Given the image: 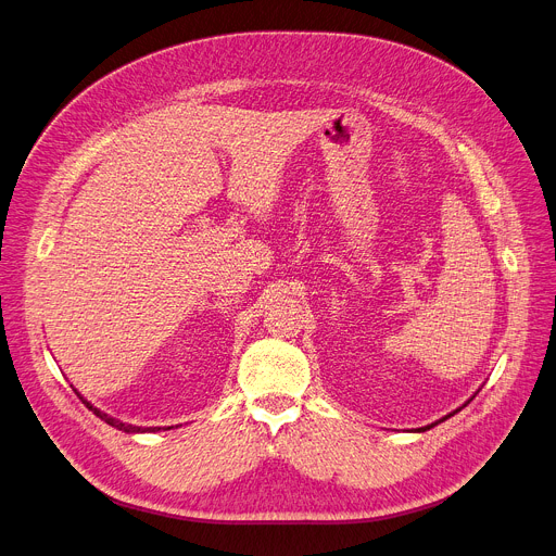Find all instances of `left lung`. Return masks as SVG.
Returning a JSON list of instances; mask_svg holds the SVG:
<instances>
[{
    "label": "left lung",
    "mask_w": 556,
    "mask_h": 556,
    "mask_svg": "<svg viewBox=\"0 0 556 556\" xmlns=\"http://www.w3.org/2000/svg\"><path fill=\"white\" fill-rule=\"evenodd\" d=\"M462 408H464V406H462ZM462 408H459V410H462ZM454 413H457V410H454ZM454 413H450V415H447V417H452V415H454ZM447 417H443V419H439V421H445V419H447ZM439 421H437V424H439ZM437 424H432V426H437ZM432 426H426V428H419V432H424V430H430V428H432Z\"/></svg>",
    "instance_id": "1"
}]
</instances>
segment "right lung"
Masks as SVG:
<instances>
[{
	"label": "right lung",
	"mask_w": 556,
	"mask_h": 556,
	"mask_svg": "<svg viewBox=\"0 0 556 556\" xmlns=\"http://www.w3.org/2000/svg\"><path fill=\"white\" fill-rule=\"evenodd\" d=\"M79 399L86 403V408L88 410H92V415H97L99 419H102V421H106L109 426H113V428H117V430H124V432H157V430H162V428H139V426H130V424H124V421H119V419H113V417H109L106 413H102V410H97L94 406H92V403H88L81 394H79ZM164 430H170V428H164Z\"/></svg>",
	"instance_id": "1"
}]
</instances>
